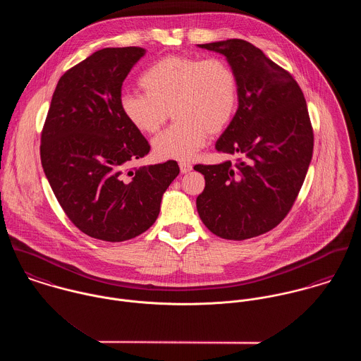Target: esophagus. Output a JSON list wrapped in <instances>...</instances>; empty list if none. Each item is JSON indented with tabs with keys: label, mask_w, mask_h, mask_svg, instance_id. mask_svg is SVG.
I'll use <instances>...</instances> for the list:
<instances>
[{
	"label": "esophagus",
	"mask_w": 361,
	"mask_h": 361,
	"mask_svg": "<svg viewBox=\"0 0 361 361\" xmlns=\"http://www.w3.org/2000/svg\"><path fill=\"white\" fill-rule=\"evenodd\" d=\"M179 168H180V172H182V173H188V172H190V171L193 169L192 164H189V162H186V161H180V162H179Z\"/></svg>",
	"instance_id": "esophagus-1"
}]
</instances>
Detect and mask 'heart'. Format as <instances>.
<instances>
[{"label": "heart", "instance_id": "b5f03b06", "mask_svg": "<svg viewBox=\"0 0 361 361\" xmlns=\"http://www.w3.org/2000/svg\"><path fill=\"white\" fill-rule=\"evenodd\" d=\"M145 93L129 92L119 99L125 119L142 133H155L169 111L176 119L152 142L158 159H192L204 147L208 133L225 130L239 105V82L222 58L166 55L140 76Z\"/></svg>", "mask_w": 361, "mask_h": 361}]
</instances>
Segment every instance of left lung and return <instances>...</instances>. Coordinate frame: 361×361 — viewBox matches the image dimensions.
Here are the masks:
<instances>
[{"label": "left lung", "instance_id": "left-lung-1", "mask_svg": "<svg viewBox=\"0 0 361 361\" xmlns=\"http://www.w3.org/2000/svg\"><path fill=\"white\" fill-rule=\"evenodd\" d=\"M199 47L225 55L236 72L239 108L215 149L242 158L195 166L206 179L197 211L214 235L250 239L274 229L302 189L314 147L307 104L293 76L252 43Z\"/></svg>", "mask_w": 361, "mask_h": 361}]
</instances>
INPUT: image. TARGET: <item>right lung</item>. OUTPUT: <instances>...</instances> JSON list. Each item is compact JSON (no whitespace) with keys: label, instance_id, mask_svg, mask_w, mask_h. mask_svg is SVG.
<instances>
[{"label":"right lung","instance_id":"right-lung-1","mask_svg":"<svg viewBox=\"0 0 361 361\" xmlns=\"http://www.w3.org/2000/svg\"><path fill=\"white\" fill-rule=\"evenodd\" d=\"M145 52L103 49L68 69L42 130V165L59 206L78 229L105 242L146 232L179 173L176 161L128 169L150 152L119 108L123 80Z\"/></svg>","mask_w":361,"mask_h":361}]
</instances>
